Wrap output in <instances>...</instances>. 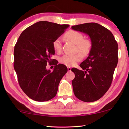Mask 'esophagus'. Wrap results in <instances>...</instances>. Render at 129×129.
<instances>
[{
  "label": "esophagus",
  "instance_id": "34e87169",
  "mask_svg": "<svg viewBox=\"0 0 129 129\" xmlns=\"http://www.w3.org/2000/svg\"><path fill=\"white\" fill-rule=\"evenodd\" d=\"M71 69H72V68H71V67H68V70L69 71H71Z\"/></svg>",
  "mask_w": 129,
  "mask_h": 129
}]
</instances>
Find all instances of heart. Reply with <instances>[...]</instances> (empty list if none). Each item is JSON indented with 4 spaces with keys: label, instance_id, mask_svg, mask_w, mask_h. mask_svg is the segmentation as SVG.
<instances>
[{
    "label": "heart",
    "instance_id": "b5f03b06",
    "mask_svg": "<svg viewBox=\"0 0 129 129\" xmlns=\"http://www.w3.org/2000/svg\"><path fill=\"white\" fill-rule=\"evenodd\" d=\"M67 40L76 44V51H79L83 54H87L90 52L91 47V41L88 39H84L83 35L78 31L71 30L65 35ZM53 49L57 53H60L62 50L61 42L60 39H56L53 42ZM82 58V55L78 53L75 54H65L60 58V62L68 67L75 65Z\"/></svg>",
    "mask_w": 129,
    "mask_h": 129
}]
</instances>
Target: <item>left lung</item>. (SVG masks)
I'll return each mask as SVG.
<instances>
[{
  "mask_svg": "<svg viewBox=\"0 0 129 129\" xmlns=\"http://www.w3.org/2000/svg\"><path fill=\"white\" fill-rule=\"evenodd\" d=\"M72 29L88 35L91 43L89 56L80 65L82 71L72 69L75 75L72 80L73 92L81 101H95L112 84L118 59V44L112 32L98 23L73 25Z\"/></svg>",
  "mask_w": 129,
  "mask_h": 129,
  "instance_id": "left-lung-1",
  "label": "left lung"
}]
</instances>
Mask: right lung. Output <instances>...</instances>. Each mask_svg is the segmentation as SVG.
Segmentation results:
<instances>
[{
  "label": "right lung",
  "instance_id": "1",
  "mask_svg": "<svg viewBox=\"0 0 129 129\" xmlns=\"http://www.w3.org/2000/svg\"><path fill=\"white\" fill-rule=\"evenodd\" d=\"M68 24L40 21L29 26L19 36L14 48V67L20 88L30 99L47 101L54 97L66 66L54 63L53 71L47 70L54 59L53 42L64 33Z\"/></svg>",
  "mask_w": 129,
  "mask_h": 129
}]
</instances>
